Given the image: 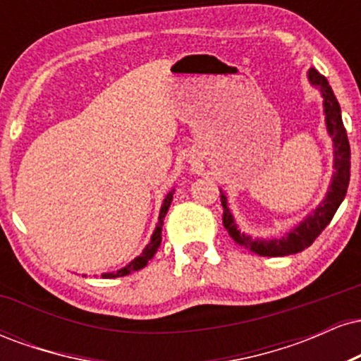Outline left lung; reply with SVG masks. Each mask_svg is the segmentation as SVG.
<instances>
[{
  "label": "left lung",
  "instance_id": "8db88e82",
  "mask_svg": "<svg viewBox=\"0 0 361 361\" xmlns=\"http://www.w3.org/2000/svg\"><path fill=\"white\" fill-rule=\"evenodd\" d=\"M310 85L316 86L322 94V106H324L326 115V127L327 134L333 139L334 147V173L331 178V185L327 188L324 200L319 204L316 209L310 212L307 217L302 221L299 226L290 229L287 235L280 239H252L251 235L244 234L239 231L238 224H235L233 212L227 207V197L221 190V202L224 207L222 222L224 227L227 229L231 238L234 239L239 246H244L246 250L259 256H287L295 255V252L304 251L310 244L316 241V238L322 231L326 229L327 224L336 214L338 207L345 200L348 185H350V168H351V152L350 142H348L346 128L343 126L341 109L339 103L334 97L333 90H331L329 82L322 74H319L316 69L310 68L309 73Z\"/></svg>",
  "mask_w": 361,
  "mask_h": 361
}]
</instances>
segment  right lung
Wrapping results in <instances>:
<instances>
[{
    "mask_svg": "<svg viewBox=\"0 0 361 361\" xmlns=\"http://www.w3.org/2000/svg\"><path fill=\"white\" fill-rule=\"evenodd\" d=\"M173 193H175V190H171V192H169L166 197H164L163 205H161V210H159V219H157L154 233H152V235H151V241H149L146 247H144V251L140 252V256H137V258H135L134 261H130L127 267L120 268V270H117V271L103 273V275H102L103 279H117V276H126V275H128V273L137 271V270H140V268L146 267L147 261L156 255L157 247H159V244H161V235H163V219L166 217L169 205H171Z\"/></svg>",
    "mask_w": 361,
    "mask_h": 361,
    "instance_id": "add662e5",
    "label": "right lung"
}]
</instances>
